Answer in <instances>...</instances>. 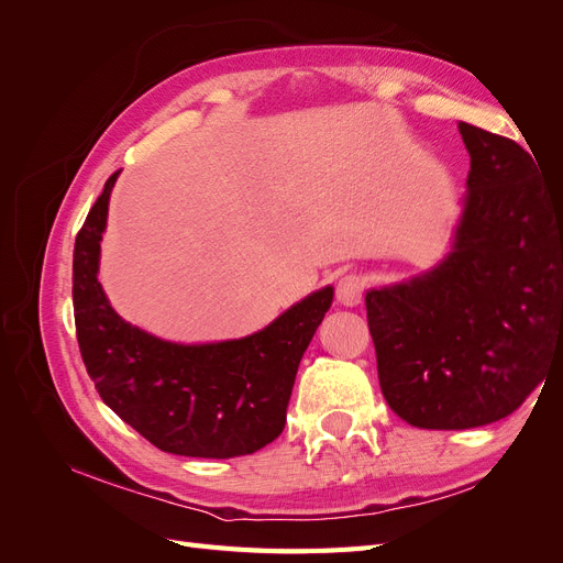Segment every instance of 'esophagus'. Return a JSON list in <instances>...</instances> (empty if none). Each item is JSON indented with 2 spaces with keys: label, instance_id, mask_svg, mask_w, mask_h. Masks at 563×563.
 <instances>
[{
  "label": "esophagus",
  "instance_id": "1",
  "mask_svg": "<svg viewBox=\"0 0 563 563\" xmlns=\"http://www.w3.org/2000/svg\"><path fill=\"white\" fill-rule=\"evenodd\" d=\"M364 294V279L360 275H345L335 286V298L345 308H354V305L362 302Z\"/></svg>",
  "mask_w": 563,
  "mask_h": 563
}]
</instances>
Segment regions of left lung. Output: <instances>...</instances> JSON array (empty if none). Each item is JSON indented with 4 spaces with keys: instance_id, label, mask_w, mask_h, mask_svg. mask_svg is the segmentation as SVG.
<instances>
[{
    "instance_id": "8db88e82",
    "label": "left lung",
    "mask_w": 563,
    "mask_h": 563,
    "mask_svg": "<svg viewBox=\"0 0 563 563\" xmlns=\"http://www.w3.org/2000/svg\"><path fill=\"white\" fill-rule=\"evenodd\" d=\"M457 129L470 174L451 253L366 294L385 401L422 430L507 418L563 350V187L519 143Z\"/></svg>"
}]
</instances>
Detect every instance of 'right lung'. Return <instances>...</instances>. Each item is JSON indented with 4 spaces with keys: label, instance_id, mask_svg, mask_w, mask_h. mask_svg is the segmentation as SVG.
<instances>
[{
    "label": "right lung",
    "instance_id": "add662e5",
    "mask_svg": "<svg viewBox=\"0 0 563 563\" xmlns=\"http://www.w3.org/2000/svg\"><path fill=\"white\" fill-rule=\"evenodd\" d=\"M119 172L75 240L73 300L84 366L112 411L166 453L249 455L275 441L302 352L333 302L327 286L263 331L223 343L178 345L119 317L98 282L100 242Z\"/></svg>",
    "mask_w": 563,
    "mask_h": 563
}]
</instances>
